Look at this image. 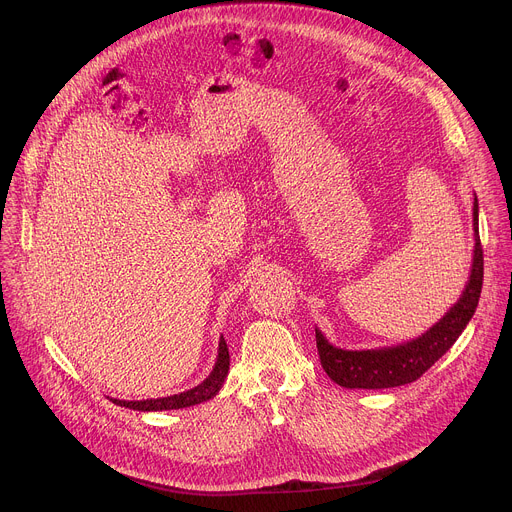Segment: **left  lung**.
I'll use <instances>...</instances> for the list:
<instances>
[{
    "mask_svg": "<svg viewBox=\"0 0 512 512\" xmlns=\"http://www.w3.org/2000/svg\"><path fill=\"white\" fill-rule=\"evenodd\" d=\"M474 227V255L468 283L460 300L421 336L397 346H383L371 350H344L326 340L316 328V344L320 362L326 375L346 389H391L417 381L431 364L440 360L464 332L472 320L484 277V257L478 235V198L474 194L472 208Z\"/></svg>",
    "mask_w": 512,
    "mask_h": 512,
    "instance_id": "obj_1",
    "label": "left lung"
}]
</instances>
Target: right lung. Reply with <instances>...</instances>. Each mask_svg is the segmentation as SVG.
Here are the masks:
<instances>
[{
  "label": "right lung",
  "instance_id": "1",
  "mask_svg": "<svg viewBox=\"0 0 512 512\" xmlns=\"http://www.w3.org/2000/svg\"><path fill=\"white\" fill-rule=\"evenodd\" d=\"M229 348L225 338L221 336L218 340V356L214 367L210 371V375L196 387L178 393V395H170V397H158V399H143V401H125V399H113L111 401L115 405H121L125 409H133V411H170V409H184V407H192L198 403H204L208 399H212L218 391H221L227 375H229Z\"/></svg>",
  "mask_w": 512,
  "mask_h": 512
}]
</instances>
